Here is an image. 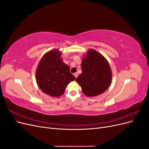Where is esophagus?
Here are the masks:
<instances>
[{
    "label": "esophagus",
    "instance_id": "esophagus-1",
    "mask_svg": "<svg viewBox=\"0 0 149 149\" xmlns=\"http://www.w3.org/2000/svg\"><path fill=\"white\" fill-rule=\"evenodd\" d=\"M74 76H75V78H77V77H78V73H74Z\"/></svg>",
    "mask_w": 149,
    "mask_h": 149
}]
</instances>
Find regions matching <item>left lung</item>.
Listing matches in <instances>:
<instances>
[{
    "mask_svg": "<svg viewBox=\"0 0 149 149\" xmlns=\"http://www.w3.org/2000/svg\"><path fill=\"white\" fill-rule=\"evenodd\" d=\"M82 73L76 81L87 96L100 95L109 87L112 73L106 58L94 49H89L81 63Z\"/></svg>",
    "mask_w": 149,
    "mask_h": 149,
    "instance_id": "1",
    "label": "left lung"
}]
</instances>
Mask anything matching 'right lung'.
<instances>
[{
	"label": "right lung",
	"instance_id": "obj_1",
	"mask_svg": "<svg viewBox=\"0 0 149 149\" xmlns=\"http://www.w3.org/2000/svg\"><path fill=\"white\" fill-rule=\"evenodd\" d=\"M61 55L58 49L47 53L39 62L36 71L38 87L52 97L63 95L66 85L76 79L70 67L63 62Z\"/></svg>",
	"mask_w": 149,
	"mask_h": 149
}]
</instances>
